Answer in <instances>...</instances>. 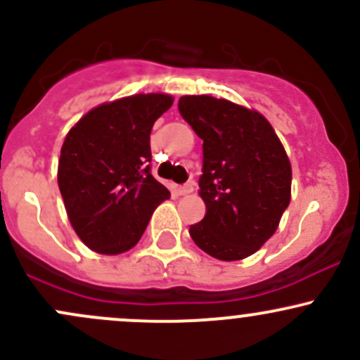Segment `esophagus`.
Instances as JSON below:
<instances>
[{
    "mask_svg": "<svg viewBox=\"0 0 360 360\" xmlns=\"http://www.w3.org/2000/svg\"><path fill=\"white\" fill-rule=\"evenodd\" d=\"M193 191V183H184L179 186V195H190Z\"/></svg>",
    "mask_w": 360,
    "mask_h": 360,
    "instance_id": "esophagus-1",
    "label": "esophagus"
}]
</instances>
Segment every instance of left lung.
I'll use <instances>...</instances> for the list:
<instances>
[{"label":"left lung","mask_w":360,"mask_h":360,"mask_svg":"<svg viewBox=\"0 0 360 360\" xmlns=\"http://www.w3.org/2000/svg\"><path fill=\"white\" fill-rule=\"evenodd\" d=\"M177 108L203 139L198 186L207 212L190 236L215 259H245L274 234L290 205L286 151L259 112L207 94L183 96Z\"/></svg>","instance_id":"obj_1"}]
</instances>
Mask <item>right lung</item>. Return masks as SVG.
<instances>
[{
    "label": "right lung",
    "instance_id": "add662e5",
    "mask_svg": "<svg viewBox=\"0 0 360 360\" xmlns=\"http://www.w3.org/2000/svg\"><path fill=\"white\" fill-rule=\"evenodd\" d=\"M172 101L169 94H134L103 103L67 134L58 188L72 228L94 252L117 255L134 247L170 196L151 176L150 132Z\"/></svg>",
    "mask_w": 360,
    "mask_h": 360
}]
</instances>
